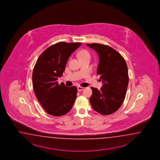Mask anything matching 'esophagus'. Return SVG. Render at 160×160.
<instances>
[{
	"label": "esophagus",
	"instance_id": "esophagus-1",
	"mask_svg": "<svg viewBox=\"0 0 160 160\" xmlns=\"http://www.w3.org/2000/svg\"><path fill=\"white\" fill-rule=\"evenodd\" d=\"M83 88H82V87H81V86H78L77 87V89H78V92H81L82 90H83Z\"/></svg>",
	"mask_w": 160,
	"mask_h": 160
}]
</instances>
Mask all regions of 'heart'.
<instances>
[{
    "mask_svg": "<svg viewBox=\"0 0 160 160\" xmlns=\"http://www.w3.org/2000/svg\"><path fill=\"white\" fill-rule=\"evenodd\" d=\"M86 56H90V54L88 53V52L85 50H82L78 52V57L82 58V57H84Z\"/></svg>",
    "mask_w": 160,
    "mask_h": 160,
    "instance_id": "b5f03b06",
    "label": "heart"
}]
</instances>
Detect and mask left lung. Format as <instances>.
Here are the masks:
<instances>
[{
  "label": "left lung",
  "mask_w": 160,
  "mask_h": 160,
  "mask_svg": "<svg viewBox=\"0 0 160 160\" xmlns=\"http://www.w3.org/2000/svg\"><path fill=\"white\" fill-rule=\"evenodd\" d=\"M86 45L98 55L97 72L103 83L100 90L92 88L91 105L101 114H111L119 109L125 98L129 83L126 62L119 52L108 46L98 43Z\"/></svg>",
  "instance_id": "left-lung-1"
}]
</instances>
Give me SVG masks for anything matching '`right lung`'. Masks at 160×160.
I'll list each match as a JSON object with an SVG mask.
<instances>
[{
	"instance_id": "1",
	"label": "right lung",
	"mask_w": 160,
	"mask_h": 160,
	"mask_svg": "<svg viewBox=\"0 0 160 160\" xmlns=\"http://www.w3.org/2000/svg\"><path fill=\"white\" fill-rule=\"evenodd\" d=\"M81 43L59 42L44 50L38 59L32 72V84L38 100L51 116H61L70 111L77 97L75 86L58 85L72 53Z\"/></svg>"
}]
</instances>
